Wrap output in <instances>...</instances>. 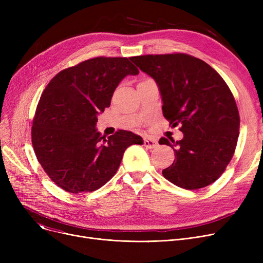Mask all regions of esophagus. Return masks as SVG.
<instances>
[{
  "label": "esophagus",
  "instance_id": "obj_1",
  "mask_svg": "<svg viewBox=\"0 0 263 263\" xmlns=\"http://www.w3.org/2000/svg\"><path fill=\"white\" fill-rule=\"evenodd\" d=\"M144 146L146 148H149V149H153V148H156L158 146V141L156 140H153V139H146L144 141Z\"/></svg>",
  "mask_w": 263,
  "mask_h": 263
}]
</instances>
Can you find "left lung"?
I'll return each instance as SVG.
<instances>
[{
    "mask_svg": "<svg viewBox=\"0 0 263 263\" xmlns=\"http://www.w3.org/2000/svg\"><path fill=\"white\" fill-rule=\"evenodd\" d=\"M130 60L156 81L164 117L173 127L181 124V141L175 145L165 137L159 141L175 151V161L163 176L186 190L213 183L234 154L240 128L236 101L223 78L203 61L183 53Z\"/></svg>",
    "mask_w": 263,
    "mask_h": 263,
    "instance_id": "obj_1",
    "label": "left lung"
}]
</instances>
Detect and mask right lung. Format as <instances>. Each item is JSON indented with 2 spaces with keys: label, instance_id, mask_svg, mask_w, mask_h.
<instances>
[{
  "label": "right lung",
  "instance_id": "right-lung-1",
  "mask_svg": "<svg viewBox=\"0 0 263 263\" xmlns=\"http://www.w3.org/2000/svg\"><path fill=\"white\" fill-rule=\"evenodd\" d=\"M136 74L139 69L127 58H96L50 81L36 108L32 144L55 184L74 194L98 190L116 174L124 150L143 145L130 131L105 137L96 128L119 83Z\"/></svg>",
  "mask_w": 263,
  "mask_h": 263
}]
</instances>
